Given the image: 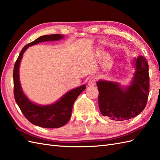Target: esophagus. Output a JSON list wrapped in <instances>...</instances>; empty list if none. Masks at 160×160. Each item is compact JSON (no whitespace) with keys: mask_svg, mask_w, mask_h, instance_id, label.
<instances>
[{"mask_svg":"<svg viewBox=\"0 0 160 160\" xmlns=\"http://www.w3.org/2000/svg\"><path fill=\"white\" fill-rule=\"evenodd\" d=\"M96 80H97L96 77L92 76L89 80V82H88V85H89V86H95V85H96Z\"/></svg>","mask_w":160,"mask_h":160,"instance_id":"34e87169","label":"esophagus"}]
</instances>
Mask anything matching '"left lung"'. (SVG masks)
<instances>
[{
	"label": "left lung",
	"instance_id": "8db88e82",
	"mask_svg": "<svg viewBox=\"0 0 160 160\" xmlns=\"http://www.w3.org/2000/svg\"><path fill=\"white\" fill-rule=\"evenodd\" d=\"M135 67L128 84L122 86L115 81L99 80L98 104L102 115L112 120L122 121L137 116L144 109L149 93L148 64L144 56L132 60Z\"/></svg>",
	"mask_w": 160,
	"mask_h": 160
}]
</instances>
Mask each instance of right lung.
I'll return each mask as SVG.
<instances>
[{"mask_svg":"<svg viewBox=\"0 0 160 160\" xmlns=\"http://www.w3.org/2000/svg\"><path fill=\"white\" fill-rule=\"evenodd\" d=\"M62 34H52L40 36L34 41L25 45L20 52L13 68V78L14 85V98L17 104L25 118L32 124L47 128H60L65 125L71 115L75 100L86 89V84L71 89L50 104H38L30 100L23 92L20 82L19 68L23 53L29 47L37 45L42 42L56 41L64 38Z\"/></svg>","mask_w":160,"mask_h":160,"instance_id":"1","label":"right lung"}]
</instances>
